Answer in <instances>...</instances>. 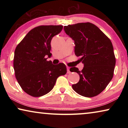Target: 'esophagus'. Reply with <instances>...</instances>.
<instances>
[{
	"mask_svg": "<svg viewBox=\"0 0 128 128\" xmlns=\"http://www.w3.org/2000/svg\"><path fill=\"white\" fill-rule=\"evenodd\" d=\"M70 68H69V67H68H68H67V73H70Z\"/></svg>",
	"mask_w": 128,
	"mask_h": 128,
	"instance_id": "esophagus-1",
	"label": "esophagus"
}]
</instances>
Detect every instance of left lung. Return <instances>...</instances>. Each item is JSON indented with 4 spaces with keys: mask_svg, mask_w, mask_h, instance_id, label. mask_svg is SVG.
I'll return each instance as SVG.
<instances>
[{
    "mask_svg": "<svg viewBox=\"0 0 128 128\" xmlns=\"http://www.w3.org/2000/svg\"><path fill=\"white\" fill-rule=\"evenodd\" d=\"M64 30L74 41L75 55L84 64L81 71L76 67L70 69L80 76L73 89L86 97L98 95L113 78L116 60L111 40L88 22L64 26Z\"/></svg>",
    "mask_w": 128,
    "mask_h": 128,
    "instance_id": "obj_1",
    "label": "left lung"
}]
</instances>
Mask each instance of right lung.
<instances>
[{
  "label": "right lung",
  "instance_id": "right-lung-1",
  "mask_svg": "<svg viewBox=\"0 0 128 128\" xmlns=\"http://www.w3.org/2000/svg\"><path fill=\"white\" fill-rule=\"evenodd\" d=\"M62 26H40L27 33L14 51L13 66L16 78L26 93L35 97L50 92L57 78L67 72L63 63L53 64L50 41L60 32Z\"/></svg>",
  "mask_w": 128,
  "mask_h": 128
}]
</instances>
